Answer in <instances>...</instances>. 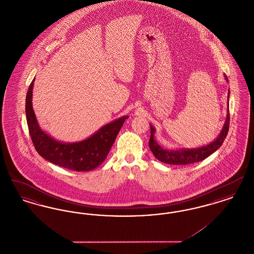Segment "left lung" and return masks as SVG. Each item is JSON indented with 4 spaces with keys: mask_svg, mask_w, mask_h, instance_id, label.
<instances>
[{
    "mask_svg": "<svg viewBox=\"0 0 254 254\" xmlns=\"http://www.w3.org/2000/svg\"><path fill=\"white\" fill-rule=\"evenodd\" d=\"M225 80L229 83V79L226 74H224ZM230 89L228 91V108H227V119L224 124V127L219 133L217 138L209 143L208 145H203L195 148H176V149H166L159 145L155 140V127L150 124V138H149V148L155 158L159 161L169 164V165H189L200 162L205 158L215 152L218 148L223 145L224 140L226 139L229 128H230Z\"/></svg>",
    "mask_w": 254,
    "mask_h": 254,
    "instance_id": "obj_1",
    "label": "left lung"
}]
</instances>
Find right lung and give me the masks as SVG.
<instances>
[{
  "mask_svg": "<svg viewBox=\"0 0 254 254\" xmlns=\"http://www.w3.org/2000/svg\"><path fill=\"white\" fill-rule=\"evenodd\" d=\"M35 79L28 87L25 98V115L28 130L37 152L52 164L75 171H89L99 167L108 156L123 124V116L105 125L83 141L65 143L55 140L44 131L37 121L32 108V91Z\"/></svg>",
  "mask_w": 254,
  "mask_h": 254,
  "instance_id": "obj_1",
  "label": "right lung"
}]
</instances>
